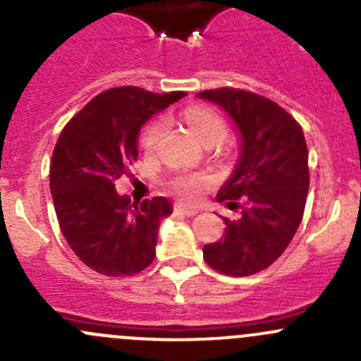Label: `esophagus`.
<instances>
[{
	"mask_svg": "<svg viewBox=\"0 0 361 361\" xmlns=\"http://www.w3.org/2000/svg\"><path fill=\"white\" fill-rule=\"evenodd\" d=\"M174 209H176L178 213H181V214H187V216H195V214L199 213L195 207L187 206V204H176V206H174Z\"/></svg>",
	"mask_w": 361,
	"mask_h": 361,
	"instance_id": "obj_1",
	"label": "esophagus"
}]
</instances>
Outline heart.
Returning a JSON list of instances; mask_svg holds the SVG:
<instances>
[{"instance_id": "obj_1", "label": "heart", "mask_w": 361, "mask_h": 361, "mask_svg": "<svg viewBox=\"0 0 361 361\" xmlns=\"http://www.w3.org/2000/svg\"><path fill=\"white\" fill-rule=\"evenodd\" d=\"M185 123L188 129L192 130L195 137L204 145H218L225 140L227 136V126L225 120L220 115H216L213 110L206 106H188L185 108L183 113ZM164 122L162 120H155L150 126L145 129L143 136H141V143H143L145 150H152L157 145L159 137L162 136ZM206 183V178L194 174V176H180L173 183V188L187 199H194L197 195V190Z\"/></svg>"}]
</instances>
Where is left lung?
<instances>
[{
    "label": "left lung",
    "instance_id": "left-lung-1",
    "mask_svg": "<svg viewBox=\"0 0 361 361\" xmlns=\"http://www.w3.org/2000/svg\"><path fill=\"white\" fill-rule=\"evenodd\" d=\"M234 120L241 154L216 201L246 206L238 220L225 221V238L204 245V260L227 276H251L274 264L293 239L309 190L307 145L297 120L274 101L241 89L202 90Z\"/></svg>",
    "mask_w": 361,
    "mask_h": 361
}]
</instances>
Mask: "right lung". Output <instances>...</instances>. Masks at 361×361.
<instances>
[{"instance_id":"add662e5","label":"right lung","mask_w":361,"mask_h":361,"mask_svg":"<svg viewBox=\"0 0 361 361\" xmlns=\"http://www.w3.org/2000/svg\"><path fill=\"white\" fill-rule=\"evenodd\" d=\"M185 92L115 87L97 94L66 123L50 162V192L69 248L92 271L133 276L155 258L166 197L130 202L115 181L137 159L140 129Z\"/></svg>"}]
</instances>
